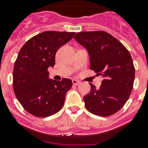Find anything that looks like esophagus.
I'll return each mask as SVG.
<instances>
[{"label": "esophagus", "instance_id": "esophagus-1", "mask_svg": "<svg viewBox=\"0 0 148 148\" xmlns=\"http://www.w3.org/2000/svg\"><path fill=\"white\" fill-rule=\"evenodd\" d=\"M73 84L74 85H78V84H80L81 82L78 80H76V79H73Z\"/></svg>", "mask_w": 148, "mask_h": 148}]
</instances>
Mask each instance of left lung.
Here are the masks:
<instances>
[{"mask_svg": "<svg viewBox=\"0 0 148 148\" xmlns=\"http://www.w3.org/2000/svg\"><path fill=\"white\" fill-rule=\"evenodd\" d=\"M74 38L88 52L90 70L103 78L99 89L90 84L91 90L84 97L86 108L96 116L114 114L123 108L133 90L135 68L129 51L104 31L78 32Z\"/></svg>", "mask_w": 148, "mask_h": 148, "instance_id": "left-lung-1", "label": "left lung"}]
</instances>
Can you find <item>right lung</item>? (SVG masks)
<instances>
[{
  "mask_svg": "<svg viewBox=\"0 0 148 148\" xmlns=\"http://www.w3.org/2000/svg\"><path fill=\"white\" fill-rule=\"evenodd\" d=\"M75 32L46 31L27 40L18 53L13 70V90L23 108L38 117L52 116L63 108L73 85L69 78H49L56 53Z\"/></svg>",
  "mask_w": 148,
  "mask_h": 148,
  "instance_id": "obj_1",
  "label": "right lung"
}]
</instances>
